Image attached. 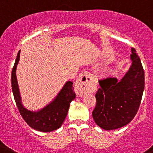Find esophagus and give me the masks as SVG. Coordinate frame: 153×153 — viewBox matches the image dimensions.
<instances>
[{"instance_id": "1", "label": "esophagus", "mask_w": 153, "mask_h": 153, "mask_svg": "<svg viewBox=\"0 0 153 153\" xmlns=\"http://www.w3.org/2000/svg\"><path fill=\"white\" fill-rule=\"evenodd\" d=\"M95 80L92 75L87 71H84L78 78L75 84V93L77 96L84 97L85 94L89 93L93 88Z\"/></svg>"}]
</instances>
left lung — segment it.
<instances>
[{
	"instance_id": "obj_1",
	"label": "left lung",
	"mask_w": 153,
	"mask_h": 153,
	"mask_svg": "<svg viewBox=\"0 0 153 153\" xmlns=\"http://www.w3.org/2000/svg\"><path fill=\"white\" fill-rule=\"evenodd\" d=\"M132 65L125 76L100 80L97 104L92 112L97 125L106 131L118 129L132 121L139 109L144 90V71L136 50L131 48Z\"/></svg>"
}]
</instances>
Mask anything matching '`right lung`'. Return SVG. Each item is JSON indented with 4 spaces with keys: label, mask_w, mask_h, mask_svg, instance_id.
<instances>
[{
    "label": "right lung",
    "mask_w": 153,
    "mask_h": 153,
    "mask_svg": "<svg viewBox=\"0 0 153 153\" xmlns=\"http://www.w3.org/2000/svg\"><path fill=\"white\" fill-rule=\"evenodd\" d=\"M19 56L20 51H19L17 54L11 75L13 94L19 113L25 120V122L31 128L37 131L50 132L58 129L60 128L66 117L70 102L75 98L73 83L72 81H67L62 90L57 94L55 99L41 110L38 112L28 110L23 106L21 101V97L16 75V70L19 61Z\"/></svg>",
    "instance_id": "right-lung-1"
}]
</instances>
